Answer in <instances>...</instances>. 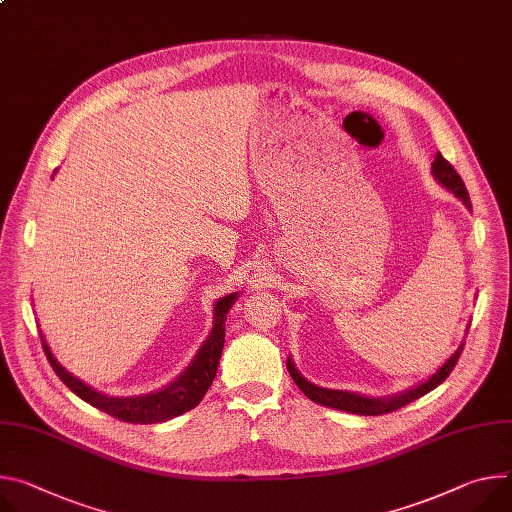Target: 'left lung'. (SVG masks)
Here are the masks:
<instances>
[{
	"label": "left lung",
	"instance_id": "8db88e82",
	"mask_svg": "<svg viewBox=\"0 0 512 512\" xmlns=\"http://www.w3.org/2000/svg\"><path fill=\"white\" fill-rule=\"evenodd\" d=\"M431 173L433 177L443 185L445 190H449L455 198H459L468 210H472V202H470V194L466 190V185H463L461 177L457 175V171L453 169V165L443 159L441 153L435 155V161L431 165ZM463 341L453 353L451 357H447V361L435 371L433 376H429L425 382L416 384L414 388H408L404 392L392 394V396H382V398H374V396H363V394H355V392H347V390H329V388H320L312 382H308L300 371L296 369L292 357H288V371L294 380V384L304 392V396H308L312 402L322 404L327 408H335V410H343V412H351V414H361V416H378V414H388L392 410H398L406 404H410L412 400L421 398L425 394H429L431 390H435L441 382H445V378L451 374V369L455 367L461 351H463Z\"/></svg>",
	"mask_w": 512,
	"mask_h": 512
}]
</instances>
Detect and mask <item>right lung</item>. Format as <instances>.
Returning <instances> with one entry per match:
<instances>
[{
  "instance_id": "right-lung-1",
  "label": "right lung",
  "mask_w": 512,
  "mask_h": 512,
  "mask_svg": "<svg viewBox=\"0 0 512 512\" xmlns=\"http://www.w3.org/2000/svg\"><path fill=\"white\" fill-rule=\"evenodd\" d=\"M239 298V292L226 294L224 298H218L214 302V320H212V331L208 339L202 343L198 349L196 357L192 363L185 367L181 374L161 390L141 394V396H108L91 386H87L83 380L73 376L71 371H67L57 357L53 355L49 343L42 337V347L46 357H49L55 374L61 378V382L77 394L81 400L91 404L94 408L118 418V421L124 423H134V425H155V423H165L169 418H175L183 412H188L200 404L208 388L212 386V380L216 378V369L220 363L222 347H224V320L228 310L235 304Z\"/></svg>"
}]
</instances>
